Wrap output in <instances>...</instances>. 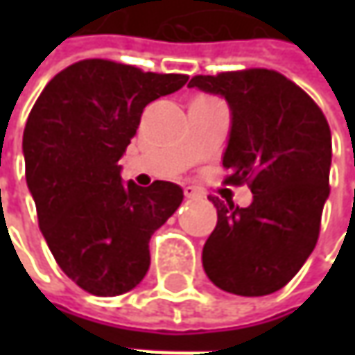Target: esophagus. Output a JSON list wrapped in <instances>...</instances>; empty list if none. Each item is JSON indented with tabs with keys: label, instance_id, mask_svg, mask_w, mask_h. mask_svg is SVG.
<instances>
[{
	"label": "esophagus",
	"instance_id": "obj_1",
	"mask_svg": "<svg viewBox=\"0 0 355 355\" xmlns=\"http://www.w3.org/2000/svg\"><path fill=\"white\" fill-rule=\"evenodd\" d=\"M184 193L187 199H199L203 198V193L199 191L198 187H193V185H185L184 187Z\"/></svg>",
	"mask_w": 355,
	"mask_h": 355
}]
</instances>
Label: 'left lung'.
Wrapping results in <instances>:
<instances>
[{"mask_svg":"<svg viewBox=\"0 0 355 355\" xmlns=\"http://www.w3.org/2000/svg\"><path fill=\"white\" fill-rule=\"evenodd\" d=\"M187 87L225 98L231 110L227 182H247L252 193L247 207L211 198L217 225L203 245L205 275L239 296L277 293L318 241L330 196V126L306 92L275 71L199 75Z\"/></svg>","mask_w":355,"mask_h":355,"instance_id":"left-lung-1","label":"left lung"}]
</instances>
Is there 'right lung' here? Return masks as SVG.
Instances as JSON below:
<instances>
[{"label":"right lung","instance_id":"1","mask_svg":"<svg viewBox=\"0 0 355 355\" xmlns=\"http://www.w3.org/2000/svg\"><path fill=\"white\" fill-rule=\"evenodd\" d=\"M185 75L87 59L67 67L37 98L23 132L25 180L57 265L90 294L118 296L150 268V237L184 201L171 182H122L144 108L180 90Z\"/></svg>","mask_w":355,"mask_h":355}]
</instances>
